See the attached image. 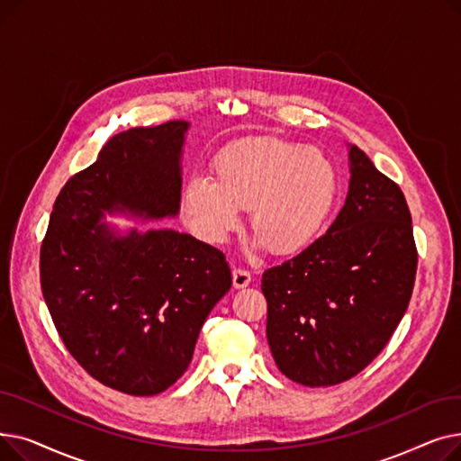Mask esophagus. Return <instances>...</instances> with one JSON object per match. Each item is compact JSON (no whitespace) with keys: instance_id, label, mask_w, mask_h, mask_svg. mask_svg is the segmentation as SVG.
<instances>
[{"instance_id":"esophagus-1","label":"esophagus","mask_w":461,"mask_h":461,"mask_svg":"<svg viewBox=\"0 0 461 461\" xmlns=\"http://www.w3.org/2000/svg\"><path fill=\"white\" fill-rule=\"evenodd\" d=\"M252 282V276L245 269H233V287L235 289H243Z\"/></svg>"}]
</instances>
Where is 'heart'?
Masks as SVG:
<instances>
[{
    "mask_svg": "<svg viewBox=\"0 0 461 461\" xmlns=\"http://www.w3.org/2000/svg\"><path fill=\"white\" fill-rule=\"evenodd\" d=\"M214 181L192 176L181 211L192 233L218 245L249 209L256 245L292 256L320 237L340 202V174L320 149L280 138H252L230 145L212 160Z\"/></svg>",
    "mask_w": 461,
    "mask_h": 461,
    "instance_id": "obj_1",
    "label": "heart"
}]
</instances>
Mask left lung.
I'll list each match as a JSON object with an SVG mask.
<instances>
[{
  "mask_svg": "<svg viewBox=\"0 0 461 461\" xmlns=\"http://www.w3.org/2000/svg\"><path fill=\"white\" fill-rule=\"evenodd\" d=\"M349 190L327 233L263 273L267 342L278 370L304 386L351 379L381 353L417 275L400 186L348 145Z\"/></svg>",
  "mask_w": 461,
  "mask_h": 461,
  "instance_id": "8db88e82",
  "label": "left lung"
}]
</instances>
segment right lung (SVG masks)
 <instances>
[{"instance_id":"1","label":"right lung","mask_w":461,"mask_h":461,"mask_svg":"<svg viewBox=\"0 0 461 461\" xmlns=\"http://www.w3.org/2000/svg\"><path fill=\"white\" fill-rule=\"evenodd\" d=\"M186 121L112 136L56 198L41 247V287L63 344L96 381L155 396L188 368L202 325L231 287L221 250L167 228L176 218Z\"/></svg>"}]
</instances>
